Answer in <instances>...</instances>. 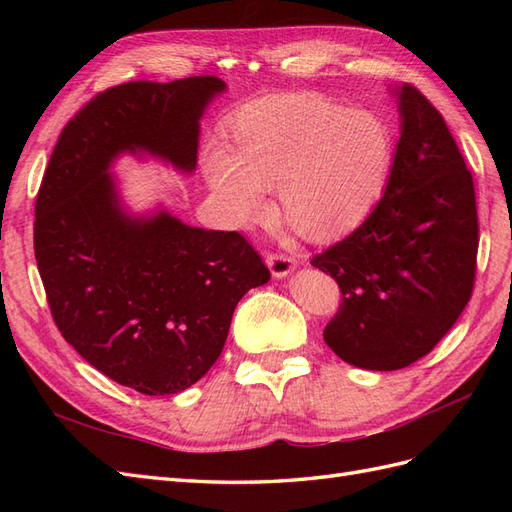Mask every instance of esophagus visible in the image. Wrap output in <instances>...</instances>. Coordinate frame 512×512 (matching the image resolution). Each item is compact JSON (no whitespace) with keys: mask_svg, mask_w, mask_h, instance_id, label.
<instances>
[{"mask_svg":"<svg viewBox=\"0 0 512 512\" xmlns=\"http://www.w3.org/2000/svg\"><path fill=\"white\" fill-rule=\"evenodd\" d=\"M267 265H269L273 277H286L294 269V258L288 256V254L269 252L267 254Z\"/></svg>","mask_w":512,"mask_h":512,"instance_id":"esophagus-1","label":"esophagus"}]
</instances>
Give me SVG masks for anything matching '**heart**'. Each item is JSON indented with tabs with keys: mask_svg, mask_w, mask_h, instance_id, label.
<instances>
[{
	"mask_svg": "<svg viewBox=\"0 0 512 512\" xmlns=\"http://www.w3.org/2000/svg\"><path fill=\"white\" fill-rule=\"evenodd\" d=\"M393 164V134L367 111L314 94L262 98L224 126V149L203 158L215 205L237 228L277 211L307 241H333L359 226L380 200Z\"/></svg>",
	"mask_w": 512,
	"mask_h": 512,
	"instance_id": "1",
	"label": "heart"
}]
</instances>
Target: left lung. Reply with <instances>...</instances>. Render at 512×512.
<instances>
[{
  "label": "left lung",
  "instance_id": "8db88e82",
  "mask_svg": "<svg viewBox=\"0 0 512 512\" xmlns=\"http://www.w3.org/2000/svg\"><path fill=\"white\" fill-rule=\"evenodd\" d=\"M397 96L401 136L380 203L312 258L342 290L324 342L342 361L376 371L429 354L468 305L476 280L472 173L438 108L408 83Z\"/></svg>",
  "mask_w": 512,
  "mask_h": 512
}]
</instances>
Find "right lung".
Segmentation results:
<instances>
[{"label": "right lung", "mask_w": 512, "mask_h": 512, "mask_svg": "<svg viewBox=\"0 0 512 512\" xmlns=\"http://www.w3.org/2000/svg\"><path fill=\"white\" fill-rule=\"evenodd\" d=\"M226 83L132 81L91 98L61 130L36 196L34 252L53 320L106 378L173 395L222 354L243 294L269 269L241 232L160 211L132 218L108 173L123 151L196 168L198 119Z\"/></svg>", "instance_id": "right-lung-1"}]
</instances>
